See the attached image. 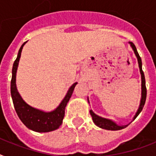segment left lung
<instances>
[{"mask_svg": "<svg viewBox=\"0 0 156 156\" xmlns=\"http://www.w3.org/2000/svg\"><path fill=\"white\" fill-rule=\"evenodd\" d=\"M130 44L131 48H133V52L135 53V56H137L138 62V66H139V70H140L141 73V78H142V97H141V101H140V105L138 108V111L136 112L135 116H133V120L138 116V114L140 113L141 111L143 110V106L145 104L146 102V98H147V87H146V81H145V76H144V73H143V69H142V60L141 57L138 54L137 48H136L135 45L133 44L132 42H129ZM88 103H89V100H88ZM90 113L91 115L92 120L94 121V123L100 128L104 129H108V130H120L122 129L126 128L127 126H119L116 122H114L113 121H112L110 119L104 118L101 116H98L95 113H94L92 110H90Z\"/></svg>", "mask_w": 156, "mask_h": 156, "instance_id": "8db88e82", "label": "left lung"}]
</instances>
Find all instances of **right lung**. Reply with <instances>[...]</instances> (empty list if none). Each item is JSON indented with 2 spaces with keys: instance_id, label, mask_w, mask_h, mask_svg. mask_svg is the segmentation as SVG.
<instances>
[{
  "instance_id": "obj_1",
  "label": "right lung",
  "mask_w": 156,
  "mask_h": 156,
  "mask_svg": "<svg viewBox=\"0 0 156 156\" xmlns=\"http://www.w3.org/2000/svg\"><path fill=\"white\" fill-rule=\"evenodd\" d=\"M26 43L27 42L24 43L21 46L20 49L18 51V56L13 65L10 91L13 106L21 121L28 129L35 132H40V133L50 132V131L58 129L62 124V121L65 116V109L69 100L70 99L71 95L73 94L77 83H74L69 87L63 100L53 111L46 112L35 108L27 104L23 100V98L21 97L20 94L18 93L17 87H16V73H17L18 62L21 57V52Z\"/></svg>"
}]
</instances>
